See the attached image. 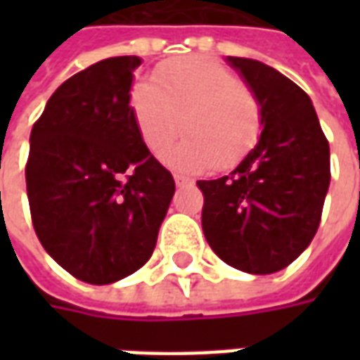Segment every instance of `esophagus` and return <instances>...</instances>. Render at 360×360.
Returning a JSON list of instances; mask_svg holds the SVG:
<instances>
[{"label": "esophagus", "mask_w": 360, "mask_h": 360, "mask_svg": "<svg viewBox=\"0 0 360 360\" xmlns=\"http://www.w3.org/2000/svg\"><path fill=\"white\" fill-rule=\"evenodd\" d=\"M173 179H175V183H177V185H187V183H191V177H187V175H181V173H175V175H173Z\"/></svg>", "instance_id": "esophagus-1"}]
</instances>
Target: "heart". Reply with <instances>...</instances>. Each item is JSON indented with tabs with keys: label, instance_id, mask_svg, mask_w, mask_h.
<instances>
[{
	"label": "heart",
	"instance_id": "heart-1",
	"mask_svg": "<svg viewBox=\"0 0 360 360\" xmlns=\"http://www.w3.org/2000/svg\"><path fill=\"white\" fill-rule=\"evenodd\" d=\"M131 111L146 148L162 156L181 127L187 136L165 162L181 172L227 169L249 152L262 127L260 105L229 69L202 56L165 61L154 82H136Z\"/></svg>",
	"mask_w": 360,
	"mask_h": 360
}]
</instances>
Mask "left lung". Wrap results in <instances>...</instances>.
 I'll return each mask as SVG.
<instances>
[{
    "mask_svg": "<svg viewBox=\"0 0 360 360\" xmlns=\"http://www.w3.org/2000/svg\"><path fill=\"white\" fill-rule=\"evenodd\" d=\"M226 61L257 98L262 133L229 175L196 181L202 229L226 264L264 276L291 264L316 235L330 187V144L301 86L257 59Z\"/></svg>",
    "mask_w": 360,
    "mask_h": 360,
    "instance_id": "left-lung-1",
    "label": "left lung"
}]
</instances>
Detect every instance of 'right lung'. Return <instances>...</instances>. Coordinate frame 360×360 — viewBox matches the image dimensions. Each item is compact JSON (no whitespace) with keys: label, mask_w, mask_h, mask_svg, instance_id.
Segmentation results:
<instances>
[{"label":"right lung","mask_w":360,"mask_h":360,"mask_svg":"<svg viewBox=\"0 0 360 360\" xmlns=\"http://www.w3.org/2000/svg\"><path fill=\"white\" fill-rule=\"evenodd\" d=\"M141 63L121 56L73 75L30 133L27 193L36 235L61 268L92 285L148 262L175 193L129 103Z\"/></svg>","instance_id":"add662e5"}]
</instances>
